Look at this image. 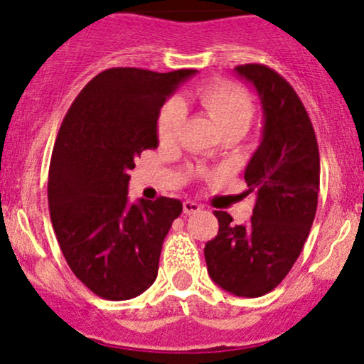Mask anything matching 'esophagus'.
Listing matches in <instances>:
<instances>
[{"mask_svg":"<svg viewBox=\"0 0 364 364\" xmlns=\"http://www.w3.org/2000/svg\"><path fill=\"white\" fill-rule=\"evenodd\" d=\"M183 210H185V214H195V213H200L202 210V205L197 202H191V200H186L183 203Z\"/></svg>","mask_w":364,"mask_h":364,"instance_id":"esophagus-1","label":"esophagus"}]
</instances>
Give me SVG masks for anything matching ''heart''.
Returning <instances> with one entry per match:
<instances>
[{"instance_id": "heart-1", "label": "heart", "mask_w": 364, "mask_h": 364, "mask_svg": "<svg viewBox=\"0 0 364 364\" xmlns=\"http://www.w3.org/2000/svg\"><path fill=\"white\" fill-rule=\"evenodd\" d=\"M188 100L209 115L221 133L237 131L245 133L254 117L252 97L240 86L228 81H214L198 86L188 95ZM185 121V107L179 100L164 103L157 117V136L169 143L178 136Z\"/></svg>"}]
</instances>
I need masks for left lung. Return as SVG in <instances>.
<instances>
[{"label":"left lung","instance_id":"1","mask_svg":"<svg viewBox=\"0 0 364 364\" xmlns=\"http://www.w3.org/2000/svg\"><path fill=\"white\" fill-rule=\"evenodd\" d=\"M262 103V141L245 167L252 218L233 225L215 210L219 231L205 243L207 271L226 292L261 297L282 283L301 255L318 207L319 151L309 115L294 87L261 63L238 65Z\"/></svg>","mask_w":364,"mask_h":364}]
</instances>
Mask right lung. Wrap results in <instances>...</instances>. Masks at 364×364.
I'll list each match as a JSON object with an SVG mask.
<instances>
[{
    "label": "right lung",
    "instance_id": "add662e5",
    "mask_svg": "<svg viewBox=\"0 0 364 364\" xmlns=\"http://www.w3.org/2000/svg\"><path fill=\"white\" fill-rule=\"evenodd\" d=\"M195 72L107 69L82 87L63 117L48 205L67 264L98 297L127 301L157 278L164 238L183 203L169 197L131 203L129 171L143 150L159 146V112Z\"/></svg>",
    "mask_w": 364,
    "mask_h": 364
}]
</instances>
